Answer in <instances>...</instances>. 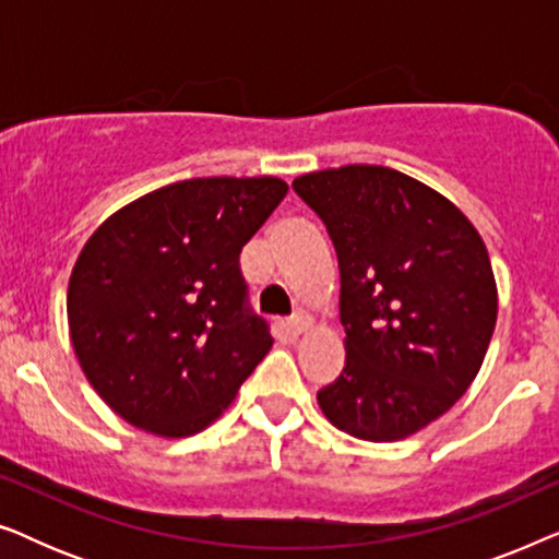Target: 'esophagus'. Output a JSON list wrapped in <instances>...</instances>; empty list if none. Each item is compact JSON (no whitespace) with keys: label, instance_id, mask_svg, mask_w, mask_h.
<instances>
[{"label":"esophagus","instance_id":"1","mask_svg":"<svg viewBox=\"0 0 559 559\" xmlns=\"http://www.w3.org/2000/svg\"><path fill=\"white\" fill-rule=\"evenodd\" d=\"M310 325H312V318L308 316V312H300V316H297L293 323H289V333L302 335V333L310 331Z\"/></svg>","mask_w":559,"mask_h":559}]
</instances>
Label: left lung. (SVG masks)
<instances>
[{"label": "left lung", "instance_id": "left-lung-1", "mask_svg": "<svg viewBox=\"0 0 559 559\" xmlns=\"http://www.w3.org/2000/svg\"><path fill=\"white\" fill-rule=\"evenodd\" d=\"M338 254L346 366L318 392L350 438L396 442L478 377L499 312L486 243L453 201L381 165L295 178Z\"/></svg>", "mask_w": 559, "mask_h": 559}]
</instances>
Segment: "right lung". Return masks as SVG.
Listing matches in <instances>:
<instances>
[{
  "mask_svg": "<svg viewBox=\"0 0 559 559\" xmlns=\"http://www.w3.org/2000/svg\"><path fill=\"white\" fill-rule=\"evenodd\" d=\"M287 195L280 178L173 182L111 213L75 259L68 333L88 384L129 425L205 430L270 354L243 310L239 254Z\"/></svg>",
  "mask_w": 559,
  "mask_h": 559,
  "instance_id": "1",
  "label": "right lung"
}]
</instances>
